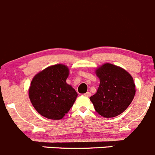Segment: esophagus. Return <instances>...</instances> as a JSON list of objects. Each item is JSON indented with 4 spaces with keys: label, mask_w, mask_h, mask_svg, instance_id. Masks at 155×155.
Returning a JSON list of instances; mask_svg holds the SVG:
<instances>
[{
    "label": "esophagus",
    "mask_w": 155,
    "mask_h": 155,
    "mask_svg": "<svg viewBox=\"0 0 155 155\" xmlns=\"http://www.w3.org/2000/svg\"><path fill=\"white\" fill-rule=\"evenodd\" d=\"M84 95H85V97H90V96H91V92L88 91V92H86L85 94H84Z\"/></svg>",
    "instance_id": "1"
}]
</instances>
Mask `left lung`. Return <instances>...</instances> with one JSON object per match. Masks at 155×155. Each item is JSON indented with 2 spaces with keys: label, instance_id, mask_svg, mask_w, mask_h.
I'll return each instance as SVG.
<instances>
[{
  "label": "left lung",
  "instance_id": "obj_1",
  "mask_svg": "<svg viewBox=\"0 0 155 155\" xmlns=\"http://www.w3.org/2000/svg\"><path fill=\"white\" fill-rule=\"evenodd\" d=\"M100 79L97 91L90 97L95 110L106 118L122 114L131 104L136 87L131 75L124 69L104 64L96 70Z\"/></svg>",
  "mask_w": 155,
  "mask_h": 155
}]
</instances>
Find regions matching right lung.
Returning a JSON list of instances; mask_svg holds the SVG:
<instances>
[{"label": "right lung", "instance_id": "1", "mask_svg": "<svg viewBox=\"0 0 155 155\" xmlns=\"http://www.w3.org/2000/svg\"><path fill=\"white\" fill-rule=\"evenodd\" d=\"M69 69L56 64L43 70L34 76L28 95L35 109L48 119L61 120L73 107L77 93L66 82Z\"/></svg>", "mask_w": 155, "mask_h": 155}]
</instances>
